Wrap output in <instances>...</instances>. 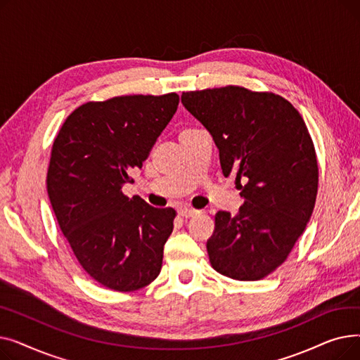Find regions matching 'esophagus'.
Returning <instances> with one entry per match:
<instances>
[{
    "label": "esophagus",
    "instance_id": "esophagus-1",
    "mask_svg": "<svg viewBox=\"0 0 360 360\" xmlns=\"http://www.w3.org/2000/svg\"><path fill=\"white\" fill-rule=\"evenodd\" d=\"M178 213H179V216H182V217H193V216L198 214V210L190 209V207H181V209L178 210Z\"/></svg>",
    "mask_w": 360,
    "mask_h": 360
}]
</instances>
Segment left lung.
Wrapping results in <instances>:
<instances>
[{
	"instance_id": "1",
	"label": "left lung",
	"mask_w": 360,
	"mask_h": 360,
	"mask_svg": "<svg viewBox=\"0 0 360 360\" xmlns=\"http://www.w3.org/2000/svg\"><path fill=\"white\" fill-rule=\"evenodd\" d=\"M181 101L212 134L223 175L245 200L236 216L214 217L212 267L261 280L286 261L315 207L318 163L305 121L278 94L239 86L184 91Z\"/></svg>"
}]
</instances>
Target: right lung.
Instances as JSON below:
<instances>
[{"instance_id": "1", "label": "right lung", "mask_w": 360, "mask_h": 360, "mask_svg": "<svg viewBox=\"0 0 360 360\" xmlns=\"http://www.w3.org/2000/svg\"><path fill=\"white\" fill-rule=\"evenodd\" d=\"M179 103L176 93L87 102L55 137L46 175L52 210L84 271L102 286L134 292L162 269L174 209H155L122 186L148 158Z\"/></svg>"}]
</instances>
